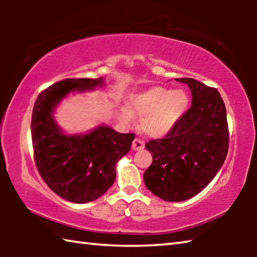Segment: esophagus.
<instances>
[{
	"instance_id": "obj_1",
	"label": "esophagus",
	"mask_w": 257,
	"mask_h": 257,
	"mask_svg": "<svg viewBox=\"0 0 257 257\" xmlns=\"http://www.w3.org/2000/svg\"><path fill=\"white\" fill-rule=\"evenodd\" d=\"M132 146H133L134 151H142L143 149H144V142L141 141V139L136 138V139H134Z\"/></svg>"
}]
</instances>
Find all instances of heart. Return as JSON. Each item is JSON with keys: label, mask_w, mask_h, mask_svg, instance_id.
<instances>
[{"label": "heart", "mask_w": 257, "mask_h": 257, "mask_svg": "<svg viewBox=\"0 0 257 257\" xmlns=\"http://www.w3.org/2000/svg\"><path fill=\"white\" fill-rule=\"evenodd\" d=\"M188 107L189 96L185 90L152 87L132 96L129 108L121 107L119 116L123 123H130L134 114L141 115V129L147 136L159 138L171 132Z\"/></svg>", "instance_id": "1"}]
</instances>
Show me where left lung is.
<instances>
[{
  "label": "left lung",
  "instance_id": "1",
  "mask_svg": "<svg viewBox=\"0 0 257 257\" xmlns=\"http://www.w3.org/2000/svg\"><path fill=\"white\" fill-rule=\"evenodd\" d=\"M191 92V106L164 138L146 143L153 162L144 173L147 188L167 202H181L205 188L229 149L227 110L220 93L193 78H178Z\"/></svg>",
  "mask_w": 257,
  "mask_h": 257
}]
</instances>
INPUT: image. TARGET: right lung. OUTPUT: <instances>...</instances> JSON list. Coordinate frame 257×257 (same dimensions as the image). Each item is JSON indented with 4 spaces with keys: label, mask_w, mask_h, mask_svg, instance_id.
<instances>
[{
    "label": "right lung",
    "mask_w": 257,
    "mask_h": 257,
    "mask_svg": "<svg viewBox=\"0 0 257 257\" xmlns=\"http://www.w3.org/2000/svg\"><path fill=\"white\" fill-rule=\"evenodd\" d=\"M104 85V78H68L38 95L32 115V139L37 170L60 197L84 204L101 197L115 180V164L128 153L135 134H120L101 124L88 134L67 135L56 123V105L72 92Z\"/></svg>",
    "instance_id": "right-lung-1"
}]
</instances>
